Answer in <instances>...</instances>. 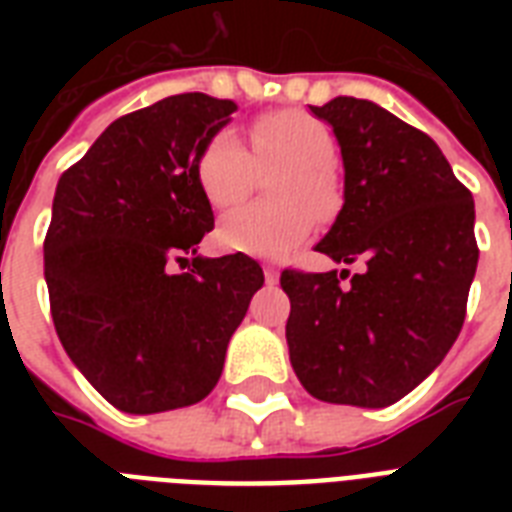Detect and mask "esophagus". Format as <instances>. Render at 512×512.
<instances>
[{
    "label": "esophagus",
    "instance_id": "esophagus-1",
    "mask_svg": "<svg viewBox=\"0 0 512 512\" xmlns=\"http://www.w3.org/2000/svg\"><path fill=\"white\" fill-rule=\"evenodd\" d=\"M263 273H265V281H268V284H276V281H279V265H273V263H265L263 265Z\"/></svg>",
    "mask_w": 512,
    "mask_h": 512
}]
</instances>
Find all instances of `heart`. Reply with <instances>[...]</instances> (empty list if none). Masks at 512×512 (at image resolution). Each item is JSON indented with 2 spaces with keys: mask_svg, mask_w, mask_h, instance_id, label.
Returning a JSON list of instances; mask_svg holds the SVG:
<instances>
[{
  "mask_svg": "<svg viewBox=\"0 0 512 512\" xmlns=\"http://www.w3.org/2000/svg\"><path fill=\"white\" fill-rule=\"evenodd\" d=\"M335 135L327 124L300 108L257 116L249 130V151L233 130H220L196 159V180L215 209H231L255 191L260 175H271V204L223 217L217 241L231 252L281 257L303 244L316 220H329L342 204L335 164Z\"/></svg>",
  "mask_w": 512,
  "mask_h": 512,
  "instance_id": "heart-1",
  "label": "heart"
}]
</instances>
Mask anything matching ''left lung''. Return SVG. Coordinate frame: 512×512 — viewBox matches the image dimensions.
I'll return each instance as SVG.
<instances>
[{
	"mask_svg": "<svg viewBox=\"0 0 512 512\" xmlns=\"http://www.w3.org/2000/svg\"><path fill=\"white\" fill-rule=\"evenodd\" d=\"M311 111L332 124L342 209L316 252L361 271H284L289 361L327 404H396L460 335L476 276V207L441 148L372 100Z\"/></svg>",
	"mask_w": 512,
	"mask_h": 512,
	"instance_id": "1",
	"label": "left lung"
}]
</instances>
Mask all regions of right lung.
Here are the masks:
<instances>
[{"label": "right lung", "instance_id": "right-lung-1", "mask_svg": "<svg viewBox=\"0 0 512 512\" xmlns=\"http://www.w3.org/2000/svg\"><path fill=\"white\" fill-rule=\"evenodd\" d=\"M233 100L172 95L108 124L63 172L44 239L50 311L68 358L108 404L156 414L209 396L263 287L252 257H201L215 215L196 159ZM192 268L175 274L171 265Z\"/></svg>", "mask_w": 512, "mask_h": 512}]
</instances>
